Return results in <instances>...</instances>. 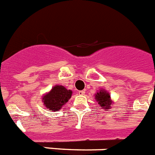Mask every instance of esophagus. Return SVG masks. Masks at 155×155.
<instances>
[{"label":"esophagus","mask_w":155,"mask_h":155,"mask_svg":"<svg viewBox=\"0 0 155 155\" xmlns=\"http://www.w3.org/2000/svg\"><path fill=\"white\" fill-rule=\"evenodd\" d=\"M85 90H80V91L78 92V94L80 95H84V94H85Z\"/></svg>","instance_id":"obj_1"}]
</instances>
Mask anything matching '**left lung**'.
<instances>
[{
    "label": "left lung",
    "mask_w": 155,
    "mask_h": 155,
    "mask_svg": "<svg viewBox=\"0 0 155 155\" xmlns=\"http://www.w3.org/2000/svg\"><path fill=\"white\" fill-rule=\"evenodd\" d=\"M95 99L98 102L100 107L104 110H110L112 105L110 95L105 90H101L95 94Z\"/></svg>",
    "instance_id": "obj_1"
}]
</instances>
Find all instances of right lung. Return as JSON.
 <instances>
[{
	"label": "right lung",
	"mask_w": 155,
	"mask_h": 155,
	"mask_svg": "<svg viewBox=\"0 0 155 155\" xmlns=\"http://www.w3.org/2000/svg\"><path fill=\"white\" fill-rule=\"evenodd\" d=\"M72 91L63 85H55L42 97V101L50 111H58L72 96Z\"/></svg>",
	"instance_id": "right-lung-1"
}]
</instances>
